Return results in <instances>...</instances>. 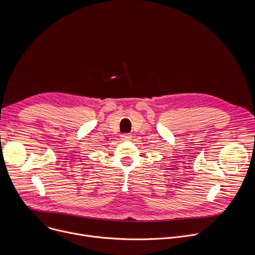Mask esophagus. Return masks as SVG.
<instances>
[{
  "label": "esophagus",
  "instance_id": "esophagus-1",
  "mask_svg": "<svg viewBox=\"0 0 255 255\" xmlns=\"http://www.w3.org/2000/svg\"><path fill=\"white\" fill-rule=\"evenodd\" d=\"M121 137H122V139H123V140H125V141L131 140V138H132V136H131L130 134H123Z\"/></svg>",
  "mask_w": 255,
  "mask_h": 255
}]
</instances>
